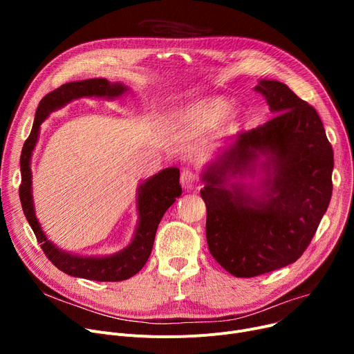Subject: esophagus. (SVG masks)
Here are the masks:
<instances>
[{"instance_id": "1", "label": "esophagus", "mask_w": 354, "mask_h": 354, "mask_svg": "<svg viewBox=\"0 0 354 354\" xmlns=\"http://www.w3.org/2000/svg\"><path fill=\"white\" fill-rule=\"evenodd\" d=\"M180 183H182V187L187 189V191H192V189H195L198 187L199 178L192 171H183L182 175H180Z\"/></svg>"}]
</instances>
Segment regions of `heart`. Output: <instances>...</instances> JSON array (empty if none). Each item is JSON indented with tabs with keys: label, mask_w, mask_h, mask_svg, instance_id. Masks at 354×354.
Segmentation results:
<instances>
[{
	"label": "heart",
	"mask_w": 354,
	"mask_h": 354,
	"mask_svg": "<svg viewBox=\"0 0 354 354\" xmlns=\"http://www.w3.org/2000/svg\"><path fill=\"white\" fill-rule=\"evenodd\" d=\"M230 103L222 97L202 99L175 116L179 126L191 130H205L214 127L228 111Z\"/></svg>",
	"instance_id": "b5f03b06"
}]
</instances>
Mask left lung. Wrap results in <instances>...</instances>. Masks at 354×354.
I'll use <instances>...</instances> for the list:
<instances>
[{
  "mask_svg": "<svg viewBox=\"0 0 354 354\" xmlns=\"http://www.w3.org/2000/svg\"><path fill=\"white\" fill-rule=\"evenodd\" d=\"M254 90L275 116L239 133L203 175L207 185L201 191L209 252L239 278L295 263L315 235L333 192V147L315 109L280 82L261 80ZM258 154L268 155L261 194L221 187L228 169H249Z\"/></svg>",
  "mask_w": 354,
  "mask_h": 354,
  "instance_id": "1",
  "label": "left lung"
}]
</instances>
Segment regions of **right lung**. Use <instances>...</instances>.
<instances>
[{
    "mask_svg": "<svg viewBox=\"0 0 354 354\" xmlns=\"http://www.w3.org/2000/svg\"><path fill=\"white\" fill-rule=\"evenodd\" d=\"M126 90L127 88L120 83H110L106 79H88L83 82H70L50 91L37 107L31 133L24 142L20 158L21 207L43 252L60 271L93 281H123L143 268L149 255L152 252L156 230L163 214L176 201V198L182 195L179 169L178 167H167L158 175L149 178L140 187L138 198L140 222L135 238L129 247L111 257L86 258L71 255L55 248L41 231L39 221H37L34 214L31 199L30 159L37 143V138H39L40 124L48 116L50 111L63 107L66 103L74 99L91 96L110 99L120 96Z\"/></svg>",
    "mask_w": 354,
    "mask_h": 354,
    "instance_id": "add662e5",
    "label": "right lung"
}]
</instances>
